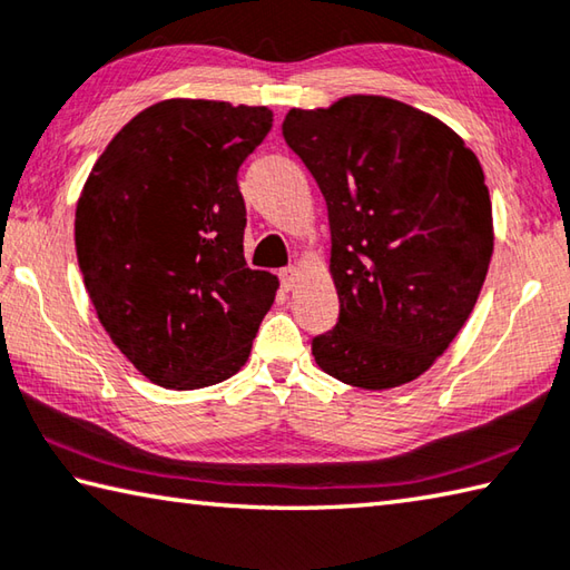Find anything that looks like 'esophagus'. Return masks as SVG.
<instances>
[{"instance_id": "1", "label": "esophagus", "mask_w": 570, "mask_h": 570, "mask_svg": "<svg viewBox=\"0 0 570 570\" xmlns=\"http://www.w3.org/2000/svg\"><path fill=\"white\" fill-rule=\"evenodd\" d=\"M297 267L295 265H289V267H283L281 271V281H283V287L285 289H293L295 287V283H297Z\"/></svg>"}]
</instances>
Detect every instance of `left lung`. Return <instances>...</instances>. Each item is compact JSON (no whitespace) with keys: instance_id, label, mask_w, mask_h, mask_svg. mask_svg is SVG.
Masks as SVG:
<instances>
[{"instance_id":"8db88e82","label":"left lung","mask_w":570,"mask_h":570,"mask_svg":"<svg viewBox=\"0 0 570 570\" xmlns=\"http://www.w3.org/2000/svg\"><path fill=\"white\" fill-rule=\"evenodd\" d=\"M287 146L327 203L337 325L320 370L360 390L416 380L476 305L493 253L484 170L439 118L386 96L293 109Z\"/></svg>"}]
</instances>
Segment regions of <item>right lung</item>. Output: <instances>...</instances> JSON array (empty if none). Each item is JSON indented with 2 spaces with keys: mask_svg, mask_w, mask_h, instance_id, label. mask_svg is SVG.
Returning a JSON list of instances; mask_svg holds the SVG:
<instances>
[{
  "mask_svg": "<svg viewBox=\"0 0 570 570\" xmlns=\"http://www.w3.org/2000/svg\"><path fill=\"white\" fill-rule=\"evenodd\" d=\"M273 126L265 106L168 99L96 160L73 240L86 293L126 360L166 390L233 377L277 277L243 255L238 168Z\"/></svg>",
  "mask_w": 570,
  "mask_h": 570,
  "instance_id": "right-lung-1",
  "label": "right lung"
}]
</instances>
